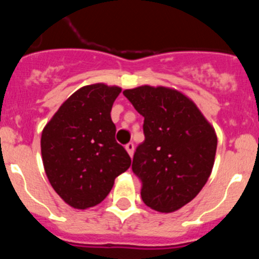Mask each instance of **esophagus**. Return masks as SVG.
Listing matches in <instances>:
<instances>
[{"instance_id": "34e87169", "label": "esophagus", "mask_w": 259, "mask_h": 259, "mask_svg": "<svg viewBox=\"0 0 259 259\" xmlns=\"http://www.w3.org/2000/svg\"><path fill=\"white\" fill-rule=\"evenodd\" d=\"M125 150H127L128 154H130L132 157V155H134V150H135L134 143H128L127 145H125Z\"/></svg>"}]
</instances>
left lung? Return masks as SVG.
<instances>
[{"mask_svg": "<svg viewBox=\"0 0 259 259\" xmlns=\"http://www.w3.org/2000/svg\"><path fill=\"white\" fill-rule=\"evenodd\" d=\"M123 95L144 116L145 140L132 171L141 180L146 206L172 212L191 202L214 166L217 135L192 100L175 89L143 85Z\"/></svg>", "mask_w": 259, "mask_h": 259, "instance_id": "1", "label": "left lung"}]
</instances>
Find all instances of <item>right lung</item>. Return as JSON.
Listing matches in <instances>:
<instances>
[{
	"label": "right lung",
	"mask_w": 259,
	"mask_h": 259,
	"mask_svg": "<svg viewBox=\"0 0 259 259\" xmlns=\"http://www.w3.org/2000/svg\"><path fill=\"white\" fill-rule=\"evenodd\" d=\"M122 89L98 83L71 95L41 135L45 172L59 197L75 209L106 198L131 158L115 140L111 107Z\"/></svg>",
	"instance_id": "1"
}]
</instances>
